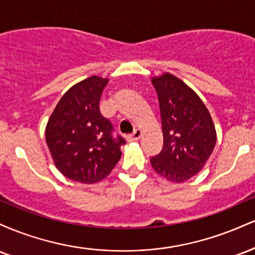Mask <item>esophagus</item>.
<instances>
[{"label":"esophagus","mask_w":255,"mask_h":255,"mask_svg":"<svg viewBox=\"0 0 255 255\" xmlns=\"http://www.w3.org/2000/svg\"><path fill=\"white\" fill-rule=\"evenodd\" d=\"M141 129L136 128V129H134L133 133L128 135V140H129V141H136V140H139L140 137H141Z\"/></svg>","instance_id":"esophagus-1"}]
</instances>
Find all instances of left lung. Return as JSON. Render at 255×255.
Here are the masks:
<instances>
[{
    "instance_id": "1",
    "label": "left lung",
    "mask_w": 255,
    "mask_h": 255,
    "mask_svg": "<svg viewBox=\"0 0 255 255\" xmlns=\"http://www.w3.org/2000/svg\"><path fill=\"white\" fill-rule=\"evenodd\" d=\"M157 91L163 148L151 158L153 170L174 183L199 174L216 146L217 133L210 111L181 79L164 73L151 79Z\"/></svg>"
}]
</instances>
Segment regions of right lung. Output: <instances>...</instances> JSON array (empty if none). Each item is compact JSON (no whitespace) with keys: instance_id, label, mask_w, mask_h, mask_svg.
Returning <instances> with one entry per match:
<instances>
[{"instance_id":"add662e5","label":"right lung","mask_w":255,"mask_h":255,"mask_svg":"<svg viewBox=\"0 0 255 255\" xmlns=\"http://www.w3.org/2000/svg\"><path fill=\"white\" fill-rule=\"evenodd\" d=\"M109 79L93 75L73 85L58 101L45 127V140L57 170L72 181L92 184L110 174L125 139L113 137L111 122L99 111Z\"/></svg>"}]
</instances>
